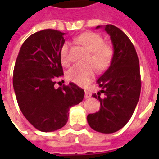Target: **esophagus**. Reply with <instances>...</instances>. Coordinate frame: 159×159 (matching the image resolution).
Returning <instances> with one entry per match:
<instances>
[{
    "label": "esophagus",
    "instance_id": "obj_1",
    "mask_svg": "<svg viewBox=\"0 0 159 159\" xmlns=\"http://www.w3.org/2000/svg\"><path fill=\"white\" fill-rule=\"evenodd\" d=\"M91 97H92V93L88 91H86L85 92V98L87 99V98H90Z\"/></svg>",
    "mask_w": 159,
    "mask_h": 159
}]
</instances>
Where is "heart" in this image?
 <instances>
[{"mask_svg": "<svg viewBox=\"0 0 159 159\" xmlns=\"http://www.w3.org/2000/svg\"><path fill=\"white\" fill-rule=\"evenodd\" d=\"M77 40L87 46L92 52L89 62L94 63L97 69L105 70L109 67L113 57V50L111 46L105 44L104 39L102 36L94 32H87L78 36ZM68 50L69 43L65 42L60 48V58L65 65L69 62ZM94 65H74L67 72V79L79 86L87 85L95 76L96 68Z\"/></svg>", "mask_w": 159, "mask_h": 159, "instance_id": "heart-1", "label": "heart"}]
</instances>
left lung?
Segmentation results:
<instances>
[{
  "label": "left lung",
  "mask_w": 159,
  "mask_h": 159,
  "mask_svg": "<svg viewBox=\"0 0 159 159\" xmlns=\"http://www.w3.org/2000/svg\"><path fill=\"white\" fill-rule=\"evenodd\" d=\"M104 28L111 36L114 54L109 68L97 81L105 97L101 98L100 92L92 95L100 101L101 109L89 114L87 122L97 132L111 134L123 128L131 118L140 96L141 79L138 55L130 39L115 25Z\"/></svg>",
  "instance_id": "1"
}]
</instances>
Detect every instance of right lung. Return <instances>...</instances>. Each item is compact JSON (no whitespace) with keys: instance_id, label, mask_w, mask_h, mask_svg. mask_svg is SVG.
Returning <instances> with one entry per match:
<instances>
[{"instance_id":"obj_1","label":"right lung","mask_w":159,"mask_h":159,"mask_svg":"<svg viewBox=\"0 0 159 159\" xmlns=\"http://www.w3.org/2000/svg\"><path fill=\"white\" fill-rule=\"evenodd\" d=\"M64 34L51 29L31 34L21 46L14 68L19 107L27 120L43 132L63 127L69 109L84 97V90L72 82L54 87L55 79L63 75L60 48Z\"/></svg>"}]
</instances>
